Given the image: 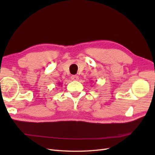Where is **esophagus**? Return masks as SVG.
I'll use <instances>...</instances> for the list:
<instances>
[{
    "mask_svg": "<svg viewBox=\"0 0 155 155\" xmlns=\"http://www.w3.org/2000/svg\"><path fill=\"white\" fill-rule=\"evenodd\" d=\"M71 79L73 81H78L79 79V77L78 76H76V75H74V76H71Z\"/></svg>",
    "mask_w": 155,
    "mask_h": 155,
    "instance_id": "1",
    "label": "esophagus"
}]
</instances>
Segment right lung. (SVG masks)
Returning a JSON list of instances; mask_svg holds the SVG:
<instances>
[{
    "label": "right lung",
    "mask_w": 155,
    "mask_h": 155,
    "mask_svg": "<svg viewBox=\"0 0 155 155\" xmlns=\"http://www.w3.org/2000/svg\"><path fill=\"white\" fill-rule=\"evenodd\" d=\"M58 85H59V86L61 85V83H58Z\"/></svg>",
    "instance_id": "1"
}]
</instances>
